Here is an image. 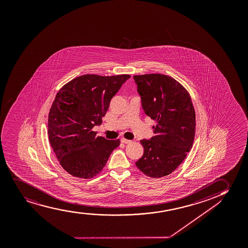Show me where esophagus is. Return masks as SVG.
Masks as SVG:
<instances>
[{
    "mask_svg": "<svg viewBox=\"0 0 248 248\" xmlns=\"http://www.w3.org/2000/svg\"><path fill=\"white\" fill-rule=\"evenodd\" d=\"M121 143H123V144H129V143H131V140H126V139H121Z\"/></svg>",
    "mask_w": 248,
    "mask_h": 248,
    "instance_id": "1",
    "label": "esophagus"
}]
</instances>
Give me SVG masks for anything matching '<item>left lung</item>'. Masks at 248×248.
I'll return each instance as SVG.
<instances>
[{"instance_id": "1", "label": "left lung", "mask_w": 248, "mask_h": 248, "mask_svg": "<svg viewBox=\"0 0 248 248\" xmlns=\"http://www.w3.org/2000/svg\"><path fill=\"white\" fill-rule=\"evenodd\" d=\"M134 79L144 113L156 121L155 135L140 141L144 155L135 165L147 176L163 177L174 171L192 148L195 109L190 94L170 77L145 74Z\"/></svg>"}]
</instances>
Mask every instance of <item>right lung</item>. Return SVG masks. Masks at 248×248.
Returning <instances> with one entry per match:
<instances>
[{"label":"right lung","instance_id":"add662e5","mask_svg":"<svg viewBox=\"0 0 248 248\" xmlns=\"http://www.w3.org/2000/svg\"><path fill=\"white\" fill-rule=\"evenodd\" d=\"M129 75L104 77L86 74L66 83L56 95L48 115V137L57 159L75 177L99 174L119 140L96 136L111 99Z\"/></svg>","mask_w":248,"mask_h":248}]
</instances>
